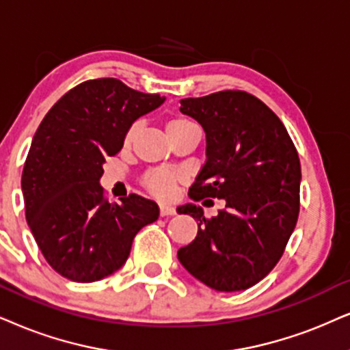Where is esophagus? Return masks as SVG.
Here are the masks:
<instances>
[{"label":"esophagus","instance_id":"obj_1","mask_svg":"<svg viewBox=\"0 0 350 350\" xmlns=\"http://www.w3.org/2000/svg\"><path fill=\"white\" fill-rule=\"evenodd\" d=\"M160 215L161 216H172L176 215V208L170 205H161L160 206Z\"/></svg>","mask_w":350,"mask_h":350}]
</instances>
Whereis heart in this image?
Segmentation results:
<instances>
[{
  "label": "heart",
  "instance_id": "1",
  "mask_svg": "<svg viewBox=\"0 0 350 350\" xmlns=\"http://www.w3.org/2000/svg\"><path fill=\"white\" fill-rule=\"evenodd\" d=\"M193 127H197V124L193 122L192 119L185 116H174L166 122V132L170 137L179 134V132L193 129ZM137 131H139V122H134L126 132L124 144L131 145L132 140L135 139ZM180 179L183 178H180L178 171L167 170V167H157V170H150L148 172H145V176L142 178V184L153 197L170 198L172 193H174Z\"/></svg>",
  "mask_w": 350,
  "mask_h": 350
}]
</instances>
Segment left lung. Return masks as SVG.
Instances as JSON below:
<instances>
[{"label": "left lung", "instance_id": "obj_1", "mask_svg": "<svg viewBox=\"0 0 350 350\" xmlns=\"http://www.w3.org/2000/svg\"><path fill=\"white\" fill-rule=\"evenodd\" d=\"M180 111L206 134V161L189 196L223 198L226 206L213 218L193 203L178 208L198 221L197 237L178 258L211 289H249L276 267L297 223V150L281 119L244 90L184 98Z\"/></svg>", "mask_w": 350, "mask_h": 350}]
</instances>
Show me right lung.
<instances>
[{
	"mask_svg": "<svg viewBox=\"0 0 350 350\" xmlns=\"http://www.w3.org/2000/svg\"><path fill=\"white\" fill-rule=\"evenodd\" d=\"M163 101L118 79H92L70 88L40 122L22 171V196L35 242L61 276L92 282L114 273L135 234L160 216L157 203L137 193L109 203L100 178L132 122Z\"/></svg>",
	"mask_w": 350,
	"mask_h": 350,
	"instance_id": "obj_1",
	"label": "right lung"
}]
</instances>
